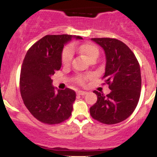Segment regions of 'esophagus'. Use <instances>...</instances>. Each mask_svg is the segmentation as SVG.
<instances>
[{
	"label": "esophagus",
	"instance_id": "obj_1",
	"mask_svg": "<svg viewBox=\"0 0 157 157\" xmlns=\"http://www.w3.org/2000/svg\"><path fill=\"white\" fill-rule=\"evenodd\" d=\"M87 92L85 91H77V94L78 95H86Z\"/></svg>",
	"mask_w": 157,
	"mask_h": 157
}]
</instances>
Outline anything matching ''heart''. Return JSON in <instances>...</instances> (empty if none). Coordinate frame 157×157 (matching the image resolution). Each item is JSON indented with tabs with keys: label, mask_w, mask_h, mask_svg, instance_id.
<instances>
[{
	"label": "heart",
	"mask_w": 157,
	"mask_h": 157,
	"mask_svg": "<svg viewBox=\"0 0 157 157\" xmlns=\"http://www.w3.org/2000/svg\"><path fill=\"white\" fill-rule=\"evenodd\" d=\"M73 50H78L81 54L86 56L88 60H91L92 58H97L99 55V49L95 45L92 44H85L80 46H73L71 47H66L64 48L62 54V63L64 66H68L71 63L73 57ZM87 77H79L77 81L80 83H84L85 80Z\"/></svg>",
	"instance_id": "1"
}]
</instances>
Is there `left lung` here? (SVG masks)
I'll return each mask as SVG.
<instances>
[{"label":"left lung","mask_w":157,"mask_h":157,"mask_svg":"<svg viewBox=\"0 0 157 157\" xmlns=\"http://www.w3.org/2000/svg\"><path fill=\"white\" fill-rule=\"evenodd\" d=\"M91 40L105 52L103 78L111 91L105 96L94 91L97 100L90 108V113L102 123H119L134 112L140 100L142 86L140 64L128 46L119 40L105 37Z\"/></svg>","instance_id":"8db88e82"}]
</instances>
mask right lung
Returning a JSON list of instances; mask_svg holds the SVG:
<instances>
[{
    "instance_id": "add662e5",
    "label": "right lung",
    "mask_w": 157,
    "mask_h": 157,
    "mask_svg": "<svg viewBox=\"0 0 157 157\" xmlns=\"http://www.w3.org/2000/svg\"><path fill=\"white\" fill-rule=\"evenodd\" d=\"M80 36L46 35L26 52L20 77V90L27 109L39 121L53 125L71 115L76 98L74 90L55 91L52 76L62 66L64 45Z\"/></svg>"
}]
</instances>
